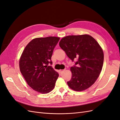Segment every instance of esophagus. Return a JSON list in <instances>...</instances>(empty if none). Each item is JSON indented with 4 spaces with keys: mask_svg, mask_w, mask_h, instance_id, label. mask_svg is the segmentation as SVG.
I'll list each match as a JSON object with an SVG mask.
<instances>
[{
    "mask_svg": "<svg viewBox=\"0 0 120 120\" xmlns=\"http://www.w3.org/2000/svg\"><path fill=\"white\" fill-rule=\"evenodd\" d=\"M64 70H65V69H64V70H60V73H62V72H63Z\"/></svg>",
    "mask_w": 120,
    "mask_h": 120,
    "instance_id": "1",
    "label": "esophagus"
}]
</instances>
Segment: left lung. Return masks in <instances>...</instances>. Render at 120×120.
<instances>
[{
  "mask_svg": "<svg viewBox=\"0 0 120 120\" xmlns=\"http://www.w3.org/2000/svg\"><path fill=\"white\" fill-rule=\"evenodd\" d=\"M60 46L75 64L71 68V78L68 86L80 92L92 86L101 73L104 63L103 49L96 40L89 34L68 35L61 38Z\"/></svg>",
  "mask_w": 120,
  "mask_h": 120,
  "instance_id": "8db88e82",
  "label": "left lung"
}]
</instances>
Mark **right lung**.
I'll return each instance as SVG.
<instances>
[{"label":"right lung","instance_id":"1","mask_svg":"<svg viewBox=\"0 0 120 120\" xmlns=\"http://www.w3.org/2000/svg\"><path fill=\"white\" fill-rule=\"evenodd\" d=\"M60 38H35L25 46L19 61L20 71L28 85L41 94L49 93L55 86L59 74L49 64Z\"/></svg>","mask_w":120,"mask_h":120}]
</instances>
